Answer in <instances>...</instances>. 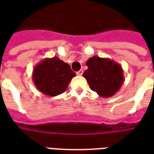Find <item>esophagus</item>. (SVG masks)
Returning a JSON list of instances; mask_svg holds the SVG:
<instances>
[{
	"instance_id": "obj_1",
	"label": "esophagus",
	"mask_w": 154,
	"mask_h": 154,
	"mask_svg": "<svg viewBox=\"0 0 154 154\" xmlns=\"http://www.w3.org/2000/svg\"><path fill=\"white\" fill-rule=\"evenodd\" d=\"M83 74V71L82 70H80V71H78L77 72V75H78V76H82Z\"/></svg>"
}]
</instances>
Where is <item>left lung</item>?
I'll use <instances>...</instances> for the list:
<instances>
[{
  "label": "left lung",
  "mask_w": 154,
  "mask_h": 154,
  "mask_svg": "<svg viewBox=\"0 0 154 154\" xmlns=\"http://www.w3.org/2000/svg\"><path fill=\"white\" fill-rule=\"evenodd\" d=\"M83 77L89 87L100 97H110L119 90L125 77L122 67L110 58L94 56L87 61Z\"/></svg>",
  "instance_id": "8db88e82"
}]
</instances>
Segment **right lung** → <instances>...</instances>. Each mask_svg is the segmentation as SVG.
Returning a JSON list of instances; mask_svg holds the SVG:
<instances>
[{"mask_svg":"<svg viewBox=\"0 0 154 154\" xmlns=\"http://www.w3.org/2000/svg\"><path fill=\"white\" fill-rule=\"evenodd\" d=\"M76 73L71 67L57 57L44 58L33 70L32 78L41 93L56 97L63 93Z\"/></svg>","mask_w":154,"mask_h":154,"instance_id":"1","label":"right lung"}]
</instances>
